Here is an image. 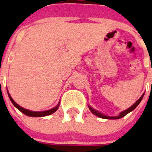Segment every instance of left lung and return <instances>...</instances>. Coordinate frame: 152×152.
Segmentation results:
<instances>
[{"label": "left lung", "instance_id": "left-lung-1", "mask_svg": "<svg viewBox=\"0 0 152 152\" xmlns=\"http://www.w3.org/2000/svg\"><path fill=\"white\" fill-rule=\"evenodd\" d=\"M144 94H143L141 96V97L139 98V100H137V101L135 102L133 105L132 106V107H130L129 108H128V109H126V110L122 111L121 113H119V114L118 115V116H107V115H104V114H103L102 113H100V112H99V111L94 110V109L93 108V107H91L90 105H88V107H89L90 110L91 111V113H92L93 114H94L95 116H98V117L102 118V119H120V118L123 117V116H126V114H128L129 113H130V112H132V110H135V109L138 107V105H139V103H140V102L142 101V98H143V96H144Z\"/></svg>", "mask_w": 152, "mask_h": 152}]
</instances>
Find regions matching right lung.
I'll return each mask as SVG.
<instances>
[{"instance_id":"add662e5","label":"right lung","mask_w":152,"mask_h":152,"mask_svg":"<svg viewBox=\"0 0 152 152\" xmlns=\"http://www.w3.org/2000/svg\"><path fill=\"white\" fill-rule=\"evenodd\" d=\"M7 91V94H8V96H9V98H10V101L12 102V103L13 104V106L17 108L19 110L22 112L23 113H24L25 115L28 116H32V117H42V116H49V115H51V114L54 113L56 110H57L58 107L60 106V101L58 102L57 105L55 107H53L52 109H50L49 110H45V111H32V110H26L25 108H23L22 107H20V105H18L17 103H16L14 100H13V98L11 97V96L10 95L9 92H8V90Z\"/></svg>"}]
</instances>
